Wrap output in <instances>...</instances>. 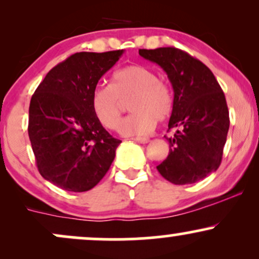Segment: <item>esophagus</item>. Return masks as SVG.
Masks as SVG:
<instances>
[{
	"mask_svg": "<svg viewBox=\"0 0 259 259\" xmlns=\"http://www.w3.org/2000/svg\"><path fill=\"white\" fill-rule=\"evenodd\" d=\"M134 141L139 142V144H147V142L150 141V139H147V138H135V139H134Z\"/></svg>",
	"mask_w": 259,
	"mask_h": 259,
	"instance_id": "1",
	"label": "esophagus"
}]
</instances>
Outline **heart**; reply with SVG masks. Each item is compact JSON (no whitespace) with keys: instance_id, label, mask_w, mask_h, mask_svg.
Wrapping results in <instances>:
<instances>
[{"instance_id":"heart-1","label":"heart","mask_w":259,"mask_h":259,"mask_svg":"<svg viewBox=\"0 0 259 259\" xmlns=\"http://www.w3.org/2000/svg\"><path fill=\"white\" fill-rule=\"evenodd\" d=\"M129 103L133 112L120 123L125 136H144L156 126L157 120H167L173 113L174 95L170 86L158 79L154 70L142 64H132L112 74L111 85L97 86L92 92V109L97 119L109 130L118 129Z\"/></svg>"}]
</instances>
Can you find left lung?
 <instances>
[{
  "instance_id": "1",
  "label": "left lung",
  "mask_w": 259,
  "mask_h": 259,
  "mask_svg": "<svg viewBox=\"0 0 259 259\" xmlns=\"http://www.w3.org/2000/svg\"><path fill=\"white\" fill-rule=\"evenodd\" d=\"M141 57L167 73L174 90L168 127H177L169 154L157 170L175 185L197 183L222 163L230 119L224 92L209 68L175 47L139 50Z\"/></svg>"
}]
</instances>
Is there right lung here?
<instances>
[{"label":"right lung","instance_id":"1","mask_svg":"<svg viewBox=\"0 0 259 259\" xmlns=\"http://www.w3.org/2000/svg\"><path fill=\"white\" fill-rule=\"evenodd\" d=\"M123 50L78 52L53 67L35 90L28 133L38 173L67 191L84 192L105 177L120 140L92 109V92Z\"/></svg>","mask_w":259,"mask_h":259}]
</instances>
